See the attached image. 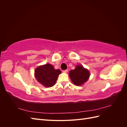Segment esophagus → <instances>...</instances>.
I'll use <instances>...</instances> for the list:
<instances>
[{
    "mask_svg": "<svg viewBox=\"0 0 127 127\" xmlns=\"http://www.w3.org/2000/svg\"><path fill=\"white\" fill-rule=\"evenodd\" d=\"M68 69H66V70H63V72H64V73H67L68 72Z\"/></svg>",
    "mask_w": 127,
    "mask_h": 127,
    "instance_id": "1",
    "label": "esophagus"
}]
</instances>
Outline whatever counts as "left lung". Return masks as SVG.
<instances>
[{
	"label": "left lung",
	"instance_id": "8db88e82",
	"mask_svg": "<svg viewBox=\"0 0 127 127\" xmlns=\"http://www.w3.org/2000/svg\"><path fill=\"white\" fill-rule=\"evenodd\" d=\"M69 74L72 82L77 86L82 85L87 82L90 76V71L82 65H77L75 69L70 70Z\"/></svg>",
	"mask_w": 127,
	"mask_h": 127
}]
</instances>
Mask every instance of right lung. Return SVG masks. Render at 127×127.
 Masks as SVG:
<instances>
[{
    "label": "right lung",
    "instance_id": "obj_1",
    "mask_svg": "<svg viewBox=\"0 0 127 127\" xmlns=\"http://www.w3.org/2000/svg\"><path fill=\"white\" fill-rule=\"evenodd\" d=\"M34 75L37 82L47 87L55 85L58 76L61 74L59 69H55L52 64H47L37 67Z\"/></svg>",
    "mask_w": 127,
    "mask_h": 127
}]
</instances>
